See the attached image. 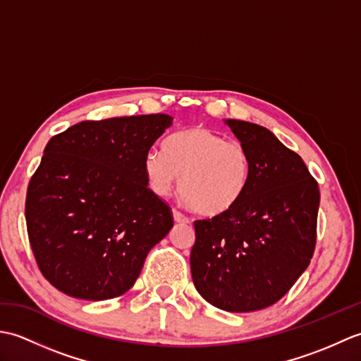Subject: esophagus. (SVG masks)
<instances>
[{
  "instance_id": "1",
  "label": "esophagus",
  "mask_w": 361,
  "mask_h": 361,
  "mask_svg": "<svg viewBox=\"0 0 361 361\" xmlns=\"http://www.w3.org/2000/svg\"><path fill=\"white\" fill-rule=\"evenodd\" d=\"M172 214H173V220L176 221V224H189V219L185 216V214H181L176 209H172Z\"/></svg>"
}]
</instances>
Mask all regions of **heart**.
<instances>
[{
    "label": "heart",
    "mask_w": 361,
    "mask_h": 361,
    "mask_svg": "<svg viewBox=\"0 0 361 361\" xmlns=\"http://www.w3.org/2000/svg\"><path fill=\"white\" fill-rule=\"evenodd\" d=\"M144 173L153 192L167 195L178 183L186 202L206 217L231 211L247 189L251 164L240 142L226 141L212 130L195 126L169 136L166 152L152 149Z\"/></svg>",
    "instance_id": "1"
}]
</instances>
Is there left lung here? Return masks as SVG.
Listing matches in <instances>:
<instances>
[{"label":"left lung","instance_id":"1","mask_svg":"<svg viewBox=\"0 0 361 361\" xmlns=\"http://www.w3.org/2000/svg\"><path fill=\"white\" fill-rule=\"evenodd\" d=\"M225 124L248 152L251 173L234 208L197 220L190 273L198 293L226 312L278 302L309 267L317 242L318 183L270 130Z\"/></svg>","mask_w":361,"mask_h":361}]
</instances>
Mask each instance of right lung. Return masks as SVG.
Returning <instances> with one entry per match:
<instances>
[{"label":"right lung","mask_w":361,"mask_h":361,"mask_svg":"<svg viewBox=\"0 0 361 361\" xmlns=\"http://www.w3.org/2000/svg\"><path fill=\"white\" fill-rule=\"evenodd\" d=\"M169 114L83 121L51 137L26 195L29 242L43 276L65 295H124L147 252L173 226L149 189L144 158Z\"/></svg>","instance_id":"obj_1"}]
</instances>
